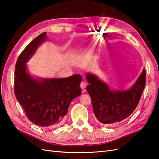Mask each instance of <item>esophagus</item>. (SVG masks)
<instances>
[{
  "label": "esophagus",
  "mask_w": 159,
  "mask_h": 159,
  "mask_svg": "<svg viewBox=\"0 0 159 159\" xmlns=\"http://www.w3.org/2000/svg\"><path fill=\"white\" fill-rule=\"evenodd\" d=\"M80 87H81V89H85V87H86V83H84V82H81L80 83Z\"/></svg>",
  "instance_id": "34e87169"
}]
</instances>
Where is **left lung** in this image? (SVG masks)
Instances as JSON below:
<instances>
[{
  "label": "left lung",
  "instance_id": "8db88e82",
  "mask_svg": "<svg viewBox=\"0 0 159 159\" xmlns=\"http://www.w3.org/2000/svg\"><path fill=\"white\" fill-rule=\"evenodd\" d=\"M89 83L87 91L91 98L95 117L99 123L115 125L130 116L138 105L146 85V70L129 89L112 90L107 84L92 74H87Z\"/></svg>",
  "mask_w": 159,
  "mask_h": 159
}]
</instances>
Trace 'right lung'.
Here are the masks:
<instances>
[{"mask_svg": "<svg viewBox=\"0 0 159 159\" xmlns=\"http://www.w3.org/2000/svg\"><path fill=\"white\" fill-rule=\"evenodd\" d=\"M46 39L45 32L20 55L15 68L14 93L32 123L43 127H55L62 123L71 102L81 94L82 77L75 75L67 78L39 79L30 75L25 64Z\"/></svg>", "mask_w": 159, "mask_h": 159, "instance_id": "right-lung-1", "label": "right lung"}]
</instances>
